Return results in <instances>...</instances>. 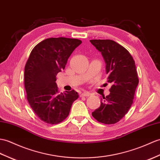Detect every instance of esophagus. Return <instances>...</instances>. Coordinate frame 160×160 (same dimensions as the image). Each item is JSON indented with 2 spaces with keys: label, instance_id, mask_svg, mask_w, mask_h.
<instances>
[{
  "label": "esophagus",
  "instance_id": "obj_1",
  "mask_svg": "<svg viewBox=\"0 0 160 160\" xmlns=\"http://www.w3.org/2000/svg\"><path fill=\"white\" fill-rule=\"evenodd\" d=\"M89 95H91L90 92L88 91H84L80 94V97H87V96H89Z\"/></svg>",
  "mask_w": 160,
  "mask_h": 160
}]
</instances>
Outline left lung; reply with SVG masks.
Returning a JSON list of instances; mask_svg holds the SVG:
<instances>
[{
    "instance_id": "1",
    "label": "left lung",
    "mask_w": 160,
    "mask_h": 160,
    "mask_svg": "<svg viewBox=\"0 0 160 160\" xmlns=\"http://www.w3.org/2000/svg\"><path fill=\"white\" fill-rule=\"evenodd\" d=\"M90 42L102 53L108 82L112 84L110 94L101 99V105L92 112V116L102 123H116L127 114L133 103L139 82L135 62L124 47L112 40Z\"/></svg>"
}]
</instances>
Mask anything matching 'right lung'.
Listing matches in <instances>:
<instances>
[{
  "mask_svg": "<svg viewBox=\"0 0 160 160\" xmlns=\"http://www.w3.org/2000/svg\"><path fill=\"white\" fill-rule=\"evenodd\" d=\"M82 43L77 39L48 38L33 48L24 68V87L31 108L46 123L57 124L68 117L78 94L72 90L59 93L57 73Z\"/></svg>",
  "mask_w": 160,
  "mask_h": 160,
  "instance_id": "add662e5",
  "label": "right lung"
}]
</instances>
